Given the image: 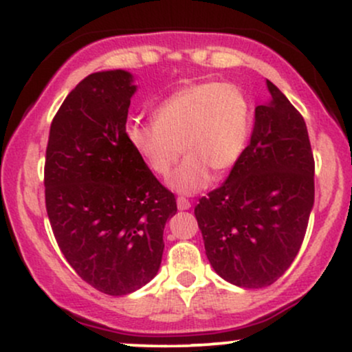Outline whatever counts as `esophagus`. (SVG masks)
Masks as SVG:
<instances>
[{
	"label": "esophagus",
	"mask_w": 352,
	"mask_h": 352,
	"mask_svg": "<svg viewBox=\"0 0 352 352\" xmlns=\"http://www.w3.org/2000/svg\"><path fill=\"white\" fill-rule=\"evenodd\" d=\"M177 207H179V210H188L192 207V204H190V200L185 199V197H179V199H177Z\"/></svg>",
	"instance_id": "34e87169"
}]
</instances>
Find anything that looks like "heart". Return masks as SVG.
<instances>
[{"mask_svg": "<svg viewBox=\"0 0 352 352\" xmlns=\"http://www.w3.org/2000/svg\"><path fill=\"white\" fill-rule=\"evenodd\" d=\"M252 125V104L245 92L236 84L208 80L172 92L153 109L152 122L129 125L127 139L148 170L162 179L170 175L184 151L187 159L170 185L180 193H197L208 187L213 172L235 167Z\"/></svg>", "mask_w": 352, "mask_h": 352, "instance_id": "1", "label": "heart"}]
</instances>
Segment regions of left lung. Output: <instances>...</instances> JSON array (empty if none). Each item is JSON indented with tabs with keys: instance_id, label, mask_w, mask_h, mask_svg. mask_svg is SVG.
<instances>
[{
	"instance_id": "left-lung-1",
	"label": "left lung",
	"mask_w": 352,
	"mask_h": 352,
	"mask_svg": "<svg viewBox=\"0 0 352 352\" xmlns=\"http://www.w3.org/2000/svg\"><path fill=\"white\" fill-rule=\"evenodd\" d=\"M272 102L254 109L250 144L195 217L210 265L241 288H265L300 252L314 204V157L298 109L266 80Z\"/></svg>"
}]
</instances>
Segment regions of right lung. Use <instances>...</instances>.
<instances>
[{"instance_id": "right-lung-1", "label": "right lung", "mask_w": 352, "mask_h": 352, "mask_svg": "<svg viewBox=\"0 0 352 352\" xmlns=\"http://www.w3.org/2000/svg\"><path fill=\"white\" fill-rule=\"evenodd\" d=\"M135 92L125 71L94 72L51 122L44 162L50 223L67 263L92 288L122 296L159 272L164 227L175 215L165 188L129 144Z\"/></svg>"}]
</instances>
